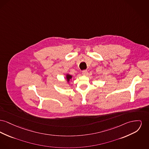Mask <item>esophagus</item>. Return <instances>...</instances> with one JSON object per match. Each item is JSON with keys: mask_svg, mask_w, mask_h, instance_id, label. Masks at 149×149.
<instances>
[{"mask_svg": "<svg viewBox=\"0 0 149 149\" xmlns=\"http://www.w3.org/2000/svg\"><path fill=\"white\" fill-rule=\"evenodd\" d=\"M88 73V71L87 70H83L82 71V74L83 75H87Z\"/></svg>", "mask_w": 149, "mask_h": 149, "instance_id": "obj_1", "label": "esophagus"}]
</instances>
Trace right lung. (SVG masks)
<instances>
[{"mask_svg": "<svg viewBox=\"0 0 149 149\" xmlns=\"http://www.w3.org/2000/svg\"><path fill=\"white\" fill-rule=\"evenodd\" d=\"M71 78H72L71 75H69V74H68V75H67V76H66V79H67V80H68V81H69V80H70V79H71Z\"/></svg>", "mask_w": 149, "mask_h": 149, "instance_id": "obj_1", "label": "right lung"}]
</instances>
